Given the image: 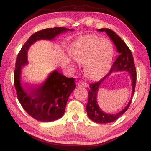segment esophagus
<instances>
[{"label":"esophagus","mask_w":151,"mask_h":151,"mask_svg":"<svg viewBox=\"0 0 151 151\" xmlns=\"http://www.w3.org/2000/svg\"><path fill=\"white\" fill-rule=\"evenodd\" d=\"M78 86H80V87L88 88L89 85H88V83H86L85 81H80V82L78 83Z\"/></svg>","instance_id":"esophagus-1"}]
</instances>
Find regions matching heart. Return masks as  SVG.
<instances>
[{"label":"heart","mask_w":151,"mask_h":151,"mask_svg":"<svg viewBox=\"0 0 151 151\" xmlns=\"http://www.w3.org/2000/svg\"><path fill=\"white\" fill-rule=\"evenodd\" d=\"M71 55L80 65H84L86 77L98 80L109 70L113 56L112 45L107 39L89 37L73 46Z\"/></svg>","instance_id":"heart-1"}]
</instances>
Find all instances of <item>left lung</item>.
Masks as SVG:
<instances>
[{
	"mask_svg": "<svg viewBox=\"0 0 151 151\" xmlns=\"http://www.w3.org/2000/svg\"><path fill=\"white\" fill-rule=\"evenodd\" d=\"M98 31H105L107 33L109 37L114 42L115 46L116 47L117 51L119 53V55L118 56V58L112 64V68H111L110 71V73L113 71H128L130 73V75H131L132 98L134 93L136 81H137V71H136L134 58H133L131 51L128 48L127 44L124 43V41L122 40V39L112 30L109 29L104 28L98 29ZM110 73L105 76L104 77L98 81H96L95 83H92L90 84V89L88 92V102L87 106H86V111H87L88 116L90 118V119L92 121H94L95 122L97 123H101V124L112 122L118 119L120 116H122L128 109L132 102L131 98V100L128 104V105L126 106L124 109H123L120 112L115 114H109L104 112L99 108L97 104V99H96L98 88L101 85V83H102V81L105 80L106 78Z\"/></svg>",
	"mask_w": 151,
	"mask_h": 151,
	"instance_id": "1",
	"label": "left lung"
}]
</instances>
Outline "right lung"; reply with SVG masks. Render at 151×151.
Wrapping results in <instances>:
<instances>
[{"label": "right lung", "mask_w": 151, "mask_h": 151, "mask_svg": "<svg viewBox=\"0 0 151 151\" xmlns=\"http://www.w3.org/2000/svg\"><path fill=\"white\" fill-rule=\"evenodd\" d=\"M73 29L55 27L36 32L24 43L17 55L14 71L17 98L23 109L39 121L51 122L62 116L69 96L76 87L74 78H67L55 70L38 87H23L21 83V68L27 63V51L31 44L39 39H52L58 35Z\"/></svg>", "instance_id": "obj_1"}]
</instances>
